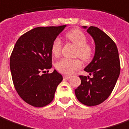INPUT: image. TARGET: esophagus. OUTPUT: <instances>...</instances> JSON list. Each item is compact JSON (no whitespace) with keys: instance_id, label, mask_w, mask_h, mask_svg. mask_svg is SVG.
Listing matches in <instances>:
<instances>
[{"instance_id":"obj_1","label":"esophagus","mask_w":129,"mask_h":129,"mask_svg":"<svg viewBox=\"0 0 129 129\" xmlns=\"http://www.w3.org/2000/svg\"><path fill=\"white\" fill-rule=\"evenodd\" d=\"M70 78H71V76H64V79L68 80L70 79Z\"/></svg>"}]
</instances>
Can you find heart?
Here are the masks:
<instances>
[{"label":"heart","instance_id":"obj_1","mask_svg":"<svg viewBox=\"0 0 129 129\" xmlns=\"http://www.w3.org/2000/svg\"><path fill=\"white\" fill-rule=\"evenodd\" d=\"M67 39L76 47V56H79L83 61H88L93 55V47L88 43V39L86 34L79 29H73L66 34ZM62 41L58 38L54 40L51 52L55 57H58L61 53ZM81 67V62L79 59H67L63 58L56 63L55 67L60 73L64 74H71L75 70Z\"/></svg>","mask_w":129,"mask_h":129}]
</instances>
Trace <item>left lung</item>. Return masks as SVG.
Instances as JSON below:
<instances>
[{
  "label": "left lung",
  "mask_w": 129,
  "mask_h": 129,
  "mask_svg": "<svg viewBox=\"0 0 129 129\" xmlns=\"http://www.w3.org/2000/svg\"><path fill=\"white\" fill-rule=\"evenodd\" d=\"M87 32L93 38L95 50L84 70L93 77L79 76L81 83L75 89V95L80 103L95 106L110 95L120 74V62L117 46L110 36L95 26H90Z\"/></svg>",
  "instance_id": "obj_1"
}]
</instances>
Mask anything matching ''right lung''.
Here are the masks:
<instances>
[{
	"instance_id": "right-lung-1",
	"label": "right lung",
	"mask_w": 129,
	"mask_h": 129,
	"mask_svg": "<svg viewBox=\"0 0 129 129\" xmlns=\"http://www.w3.org/2000/svg\"><path fill=\"white\" fill-rule=\"evenodd\" d=\"M66 27H36L21 36L12 50L10 67L17 92L22 100L41 107L53 101L62 76L52 67L51 47L54 40Z\"/></svg>"
}]
</instances>
